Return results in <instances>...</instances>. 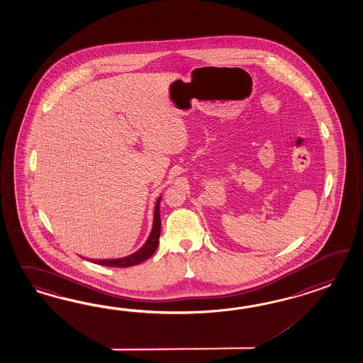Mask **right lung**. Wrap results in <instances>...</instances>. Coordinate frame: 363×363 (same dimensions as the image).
I'll list each match as a JSON object with an SVG mask.
<instances>
[{
    "label": "right lung",
    "instance_id": "obj_1",
    "mask_svg": "<svg viewBox=\"0 0 363 363\" xmlns=\"http://www.w3.org/2000/svg\"><path fill=\"white\" fill-rule=\"evenodd\" d=\"M160 197H158L155 209H154V222H152V228L149 239L146 240L144 247H141L137 252L129 255L127 257L123 259H113V260H93L95 264L104 265V267H116V268H127V267H133L140 262L147 260L152 257V253L157 251V247L160 243Z\"/></svg>",
    "mask_w": 363,
    "mask_h": 363
}]
</instances>
